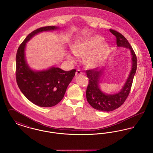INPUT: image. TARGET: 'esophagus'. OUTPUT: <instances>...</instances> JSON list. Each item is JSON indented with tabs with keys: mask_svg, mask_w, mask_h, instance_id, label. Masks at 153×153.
Instances as JSON below:
<instances>
[{
	"mask_svg": "<svg viewBox=\"0 0 153 153\" xmlns=\"http://www.w3.org/2000/svg\"><path fill=\"white\" fill-rule=\"evenodd\" d=\"M81 74H82V72L80 71V69L77 70V71L76 72V76H80V75H81Z\"/></svg>",
	"mask_w": 153,
	"mask_h": 153,
	"instance_id": "esophagus-1",
	"label": "esophagus"
}]
</instances>
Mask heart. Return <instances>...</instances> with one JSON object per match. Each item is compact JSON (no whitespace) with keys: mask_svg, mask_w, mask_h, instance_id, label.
<instances>
[{"mask_svg":"<svg viewBox=\"0 0 153 153\" xmlns=\"http://www.w3.org/2000/svg\"><path fill=\"white\" fill-rule=\"evenodd\" d=\"M104 41V38L99 35L89 36L81 39L74 44L72 51L77 56L84 57L87 55L85 60L86 65L90 68H97L105 62L109 56V45L102 44ZM68 58L73 60L69 54Z\"/></svg>","mask_w":153,"mask_h":153,"instance_id":"obj_1","label":"heart"}]
</instances>
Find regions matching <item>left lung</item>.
Here are the masks:
<instances>
[{
    "instance_id": "8db88e82",
    "label": "left lung",
    "mask_w": 153,
    "mask_h": 153,
    "mask_svg": "<svg viewBox=\"0 0 153 153\" xmlns=\"http://www.w3.org/2000/svg\"><path fill=\"white\" fill-rule=\"evenodd\" d=\"M110 32L117 38V46L130 49L132 59V67L130 73L121 90L115 94H107L102 92L99 87L100 79L104 69L98 71L97 68L86 71L89 79L86 97L89 104L96 109L102 111L109 112L120 107L130 94L134 77L137 68V59L135 53L130 44L124 36L117 31L109 29Z\"/></svg>"
}]
</instances>
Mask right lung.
I'll return each instance as SVG.
<instances>
[{
	"label": "right lung",
	"instance_id": "right-lung-1",
	"mask_svg": "<svg viewBox=\"0 0 153 153\" xmlns=\"http://www.w3.org/2000/svg\"><path fill=\"white\" fill-rule=\"evenodd\" d=\"M58 29L56 26H46L32 31L20 45L16 53V80L18 87L29 100L42 107L54 106L63 99L76 69L65 71L52 66L44 71H33L26 62L25 48L26 43L38 33Z\"/></svg>",
	"mask_w": 153,
	"mask_h": 153
}]
</instances>
